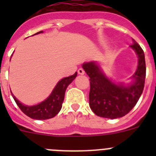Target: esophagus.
I'll use <instances>...</instances> for the list:
<instances>
[{"instance_id":"1","label":"esophagus","mask_w":156,"mask_h":156,"mask_svg":"<svg viewBox=\"0 0 156 156\" xmlns=\"http://www.w3.org/2000/svg\"><path fill=\"white\" fill-rule=\"evenodd\" d=\"M78 73L80 74V75H83V74L85 73V71L83 70V69L80 68V69H78Z\"/></svg>"}]
</instances>
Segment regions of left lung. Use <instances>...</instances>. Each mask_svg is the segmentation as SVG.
Instances as JSON below:
<instances>
[{
	"label": "left lung",
	"mask_w": 156,
	"mask_h": 156,
	"mask_svg": "<svg viewBox=\"0 0 156 156\" xmlns=\"http://www.w3.org/2000/svg\"><path fill=\"white\" fill-rule=\"evenodd\" d=\"M130 48L138 57V66L130 85L115 84L103 73L95 62L83 64V69L90 77L89 105L94 113L103 118L116 119L124 116L135 106L142 94L146 76L144 54L133 39Z\"/></svg>",
	"instance_id": "left-lung-1"
}]
</instances>
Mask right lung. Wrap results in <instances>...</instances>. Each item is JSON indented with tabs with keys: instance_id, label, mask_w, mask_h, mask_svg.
I'll return each instance as SVG.
<instances>
[{
	"instance_id": "1",
	"label": "right lung",
	"mask_w": 156,
	"mask_h": 156,
	"mask_svg": "<svg viewBox=\"0 0 156 156\" xmlns=\"http://www.w3.org/2000/svg\"><path fill=\"white\" fill-rule=\"evenodd\" d=\"M41 33H43V31L38 32L34 35L41 34ZM76 76L77 72H76L73 76L65 77L60 81H58L50 96L46 100H44L40 104L36 105H25L16 99L13 94H12V95L22 112L26 114L27 116L30 117L31 119H39V120L51 119V118L55 116L61 110L66 88L74 80Z\"/></svg>"
}]
</instances>
